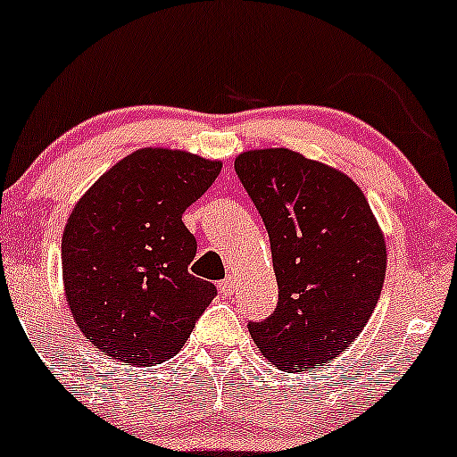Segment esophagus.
Segmentation results:
<instances>
[{"instance_id":"34e87169","label":"esophagus","mask_w":457,"mask_h":457,"mask_svg":"<svg viewBox=\"0 0 457 457\" xmlns=\"http://www.w3.org/2000/svg\"><path fill=\"white\" fill-rule=\"evenodd\" d=\"M220 292H222L224 296H230V294L237 292V281H235V277H227L224 281H220Z\"/></svg>"}]
</instances>
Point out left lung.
Segmentation results:
<instances>
[{"instance_id": "8db88e82", "label": "left lung", "mask_w": 457, "mask_h": 457, "mask_svg": "<svg viewBox=\"0 0 457 457\" xmlns=\"http://www.w3.org/2000/svg\"><path fill=\"white\" fill-rule=\"evenodd\" d=\"M235 171L268 228L277 312L248 331L281 370L325 366L364 331L386 278V239L340 170L287 148L248 150Z\"/></svg>"}]
</instances>
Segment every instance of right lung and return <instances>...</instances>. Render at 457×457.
<instances>
[{
  "instance_id": "right-lung-1",
  "label": "right lung",
  "mask_w": 457,
  "mask_h": 457,
  "mask_svg": "<svg viewBox=\"0 0 457 457\" xmlns=\"http://www.w3.org/2000/svg\"><path fill=\"white\" fill-rule=\"evenodd\" d=\"M222 161L141 148L87 189L62 230V283L78 328L126 366L163 364L183 348L215 286L189 274L195 237L183 213Z\"/></svg>"
}]
</instances>
